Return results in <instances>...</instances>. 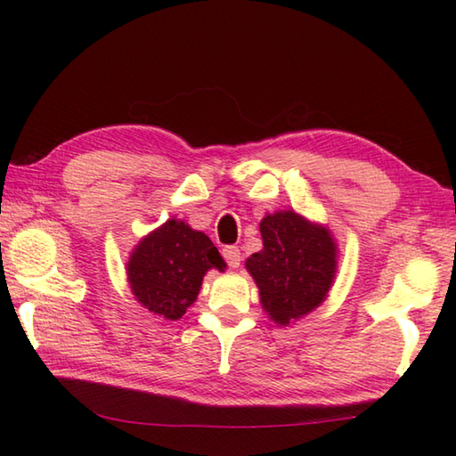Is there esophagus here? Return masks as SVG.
I'll list each match as a JSON object with an SVG mask.
<instances>
[{
    "instance_id": "34e87169",
    "label": "esophagus",
    "mask_w": 456,
    "mask_h": 456,
    "mask_svg": "<svg viewBox=\"0 0 456 456\" xmlns=\"http://www.w3.org/2000/svg\"><path fill=\"white\" fill-rule=\"evenodd\" d=\"M223 258H225V263L231 268H239L240 266V260H243V256H240L239 247H225V248H223Z\"/></svg>"
}]
</instances>
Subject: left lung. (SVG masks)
Here are the masks:
<instances>
[{
  "instance_id": "1",
  "label": "left lung",
  "mask_w": 456,
  "mask_h": 456,
  "mask_svg": "<svg viewBox=\"0 0 456 456\" xmlns=\"http://www.w3.org/2000/svg\"><path fill=\"white\" fill-rule=\"evenodd\" d=\"M265 248L247 258L270 319L288 325L323 302L335 278V240L325 227L278 211L260 223Z\"/></svg>"
}]
</instances>
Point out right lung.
<instances>
[{"instance_id":"obj_1","label":"right lung","mask_w":456,"mask_h":456,"mask_svg":"<svg viewBox=\"0 0 456 456\" xmlns=\"http://www.w3.org/2000/svg\"><path fill=\"white\" fill-rule=\"evenodd\" d=\"M209 268H225L217 247L183 221L170 219L133 250L127 276L139 304L176 322L196 302Z\"/></svg>"}]
</instances>
